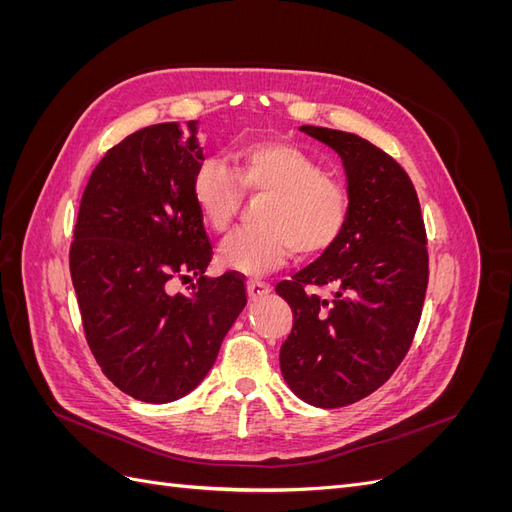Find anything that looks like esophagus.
<instances>
[{"label": "esophagus", "mask_w": 512, "mask_h": 512, "mask_svg": "<svg viewBox=\"0 0 512 512\" xmlns=\"http://www.w3.org/2000/svg\"><path fill=\"white\" fill-rule=\"evenodd\" d=\"M271 292V286L265 282H247V294H250V301H256L265 294Z\"/></svg>", "instance_id": "obj_1"}]
</instances>
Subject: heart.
<instances>
[{"mask_svg": "<svg viewBox=\"0 0 512 512\" xmlns=\"http://www.w3.org/2000/svg\"><path fill=\"white\" fill-rule=\"evenodd\" d=\"M243 192L265 198L258 228L241 230L220 247V265L245 277L284 267L292 252L301 260L327 254L344 235L350 194L344 183L297 145L258 138L235 151V170L218 158L198 162L190 194L203 222L224 232L241 209Z\"/></svg>", "mask_w": 512, "mask_h": 512, "instance_id": "1", "label": "heart"}]
</instances>
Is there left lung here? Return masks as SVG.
<instances>
[{
  "label": "left lung",
  "mask_w": 512,
  "mask_h": 512,
  "mask_svg": "<svg viewBox=\"0 0 512 512\" xmlns=\"http://www.w3.org/2000/svg\"><path fill=\"white\" fill-rule=\"evenodd\" d=\"M301 132L342 158L350 218L327 254L275 288L294 316L280 367L309 406L342 408L380 389L410 350L429 280L427 237L414 185L389 153L350 132Z\"/></svg>",
  "instance_id": "8db88e82"
}]
</instances>
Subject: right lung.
<instances>
[{
    "instance_id": "obj_1",
    "label": "right lung",
    "mask_w": 512,
    "mask_h": 512,
    "mask_svg": "<svg viewBox=\"0 0 512 512\" xmlns=\"http://www.w3.org/2000/svg\"><path fill=\"white\" fill-rule=\"evenodd\" d=\"M198 121L123 138L91 173L70 247L87 344L126 395L168 404L194 391L247 303L235 273L205 277L213 250L190 194ZM199 282L173 295L179 276Z\"/></svg>"
}]
</instances>
